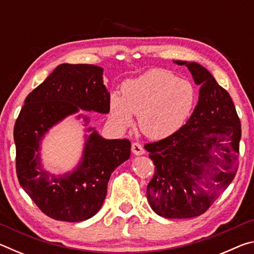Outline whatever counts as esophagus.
I'll list each match as a JSON object with an SVG mask.
<instances>
[{
	"label": "esophagus",
	"instance_id": "34e87169",
	"mask_svg": "<svg viewBox=\"0 0 254 254\" xmlns=\"http://www.w3.org/2000/svg\"><path fill=\"white\" fill-rule=\"evenodd\" d=\"M131 150H132L133 154H135V156H142V154H144L143 147L140 143H137V142L132 143Z\"/></svg>",
	"mask_w": 254,
	"mask_h": 254
}]
</instances>
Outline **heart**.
<instances>
[{"instance_id":"b5f03b06","label":"heart","mask_w":254,"mask_h":254,"mask_svg":"<svg viewBox=\"0 0 254 254\" xmlns=\"http://www.w3.org/2000/svg\"><path fill=\"white\" fill-rule=\"evenodd\" d=\"M196 89L190 81L160 68L124 81L122 96L110 97V118L121 130L130 127L133 114L145 135L160 140L175 134L190 117Z\"/></svg>"}]
</instances>
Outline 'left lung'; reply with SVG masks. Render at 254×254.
<instances>
[{
  "label": "left lung",
  "instance_id": "left-lung-1",
  "mask_svg": "<svg viewBox=\"0 0 254 254\" xmlns=\"http://www.w3.org/2000/svg\"><path fill=\"white\" fill-rule=\"evenodd\" d=\"M174 63L186 66L200 86L198 103L178 132L144 145L156 166L147 198L159 216L190 218L205 213L234 179L241 122L230 94L205 67Z\"/></svg>",
  "mask_w": 254,
  "mask_h": 254
}]
</instances>
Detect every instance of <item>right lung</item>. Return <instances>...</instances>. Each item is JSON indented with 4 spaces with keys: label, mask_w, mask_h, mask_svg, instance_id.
Returning <instances> with one entry per match:
<instances>
[{
    "label": "right lung",
    "mask_w": 254,
    "mask_h": 254,
    "mask_svg": "<svg viewBox=\"0 0 254 254\" xmlns=\"http://www.w3.org/2000/svg\"><path fill=\"white\" fill-rule=\"evenodd\" d=\"M103 68L95 65L62 64L29 94L14 126L16 175L23 190L49 217L81 222L101 209L113 171L130 158L127 139H105L91 119L79 111L110 112V93L103 80ZM76 114L86 127L85 143L77 166L65 174L44 169L42 140L50 128Z\"/></svg>",
    "instance_id": "1"
}]
</instances>
